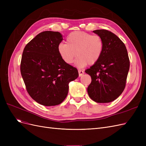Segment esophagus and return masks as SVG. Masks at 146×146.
Returning a JSON list of instances; mask_svg holds the SVG:
<instances>
[{
	"label": "esophagus",
	"mask_w": 146,
	"mask_h": 146,
	"mask_svg": "<svg viewBox=\"0 0 146 146\" xmlns=\"http://www.w3.org/2000/svg\"><path fill=\"white\" fill-rule=\"evenodd\" d=\"M84 74V72L82 70H78V75H79V77H81Z\"/></svg>",
	"instance_id": "1"
}]
</instances>
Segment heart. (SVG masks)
Masks as SVG:
<instances>
[{"label":"heart","mask_w":146,"mask_h":146,"mask_svg":"<svg viewBox=\"0 0 146 146\" xmlns=\"http://www.w3.org/2000/svg\"><path fill=\"white\" fill-rule=\"evenodd\" d=\"M104 47V41L99 35L75 31L66 38V43L60 44L58 52L61 58L68 64L73 63L77 54L75 65L83 68L98 62L103 54Z\"/></svg>","instance_id":"obj_1"}]
</instances>
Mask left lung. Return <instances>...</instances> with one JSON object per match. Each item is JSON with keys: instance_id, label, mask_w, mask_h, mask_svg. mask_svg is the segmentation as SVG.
Here are the masks:
<instances>
[{"instance_id": "left-lung-1", "label": "left lung", "mask_w": 146, "mask_h": 146, "mask_svg": "<svg viewBox=\"0 0 146 146\" xmlns=\"http://www.w3.org/2000/svg\"><path fill=\"white\" fill-rule=\"evenodd\" d=\"M93 32L102 38L104 47L99 60L85 70L91 77L88 93L96 102H111L125 87L130 68L129 55L125 44L115 34L107 30Z\"/></svg>"}]
</instances>
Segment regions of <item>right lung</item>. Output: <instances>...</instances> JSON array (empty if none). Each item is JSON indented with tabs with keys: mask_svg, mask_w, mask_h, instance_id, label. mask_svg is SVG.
<instances>
[{
	"mask_svg": "<svg viewBox=\"0 0 146 146\" xmlns=\"http://www.w3.org/2000/svg\"><path fill=\"white\" fill-rule=\"evenodd\" d=\"M63 39L58 32L45 31L25 46L21 73L29 94L38 104L55 106L68 95L69 83L78 77L77 69L65 63L58 52Z\"/></svg>",
	"mask_w": 146,
	"mask_h": 146,
	"instance_id": "add662e5",
	"label": "right lung"
}]
</instances>
